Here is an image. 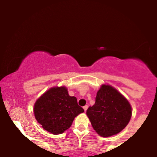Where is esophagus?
I'll return each instance as SVG.
<instances>
[{"instance_id":"obj_1","label":"esophagus","mask_w":157,"mask_h":157,"mask_svg":"<svg viewBox=\"0 0 157 157\" xmlns=\"http://www.w3.org/2000/svg\"><path fill=\"white\" fill-rule=\"evenodd\" d=\"M83 109H84L85 111H86V110L88 109V105H86L85 106H83Z\"/></svg>"}]
</instances>
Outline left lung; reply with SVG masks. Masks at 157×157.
<instances>
[{
    "label": "left lung",
    "mask_w": 157,
    "mask_h": 157,
    "mask_svg": "<svg viewBox=\"0 0 157 157\" xmlns=\"http://www.w3.org/2000/svg\"><path fill=\"white\" fill-rule=\"evenodd\" d=\"M128 101L112 86L102 85L97 91L95 103L86 111L93 128L103 137L120 133L131 117Z\"/></svg>",
    "instance_id": "obj_1"
}]
</instances>
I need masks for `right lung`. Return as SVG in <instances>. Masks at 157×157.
<instances>
[{
  "label": "right lung",
  "instance_id": "1",
  "mask_svg": "<svg viewBox=\"0 0 157 157\" xmlns=\"http://www.w3.org/2000/svg\"><path fill=\"white\" fill-rule=\"evenodd\" d=\"M84 112L77 98L68 95L66 87H55L44 93L34 106L37 121L46 131L60 134L71 127L79 113Z\"/></svg>",
  "mask_w": 157,
  "mask_h": 157
}]
</instances>
